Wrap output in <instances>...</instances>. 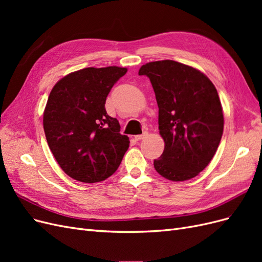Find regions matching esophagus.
<instances>
[{
    "label": "esophagus",
    "instance_id": "1",
    "mask_svg": "<svg viewBox=\"0 0 262 262\" xmlns=\"http://www.w3.org/2000/svg\"><path fill=\"white\" fill-rule=\"evenodd\" d=\"M147 136H148V132H147V131H144L143 133L140 134V136H136V137H134V140H136V141H141V140H143L144 138H146Z\"/></svg>",
    "mask_w": 262,
    "mask_h": 262
}]
</instances>
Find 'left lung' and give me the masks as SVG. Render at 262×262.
Segmentation results:
<instances>
[{
    "instance_id": "left-lung-1",
    "label": "left lung",
    "mask_w": 262,
    "mask_h": 262,
    "mask_svg": "<svg viewBox=\"0 0 262 262\" xmlns=\"http://www.w3.org/2000/svg\"><path fill=\"white\" fill-rule=\"evenodd\" d=\"M152 83L164 152L154 168L164 178L185 181L199 175L222 139L224 116L215 86L201 71L172 60L148 62L139 70Z\"/></svg>"
}]
</instances>
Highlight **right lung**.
Returning a JSON list of instances; mask_svg holds the SVG:
<instances>
[{
	"label": "right lung",
	"mask_w": 262,
	"mask_h": 262,
	"mask_svg": "<svg viewBox=\"0 0 262 262\" xmlns=\"http://www.w3.org/2000/svg\"><path fill=\"white\" fill-rule=\"evenodd\" d=\"M126 68H85L53 86L43 112V130L62 170L77 181L94 184L118 169L130 141L107 115L106 98Z\"/></svg>",
	"instance_id": "obj_1"
}]
</instances>
